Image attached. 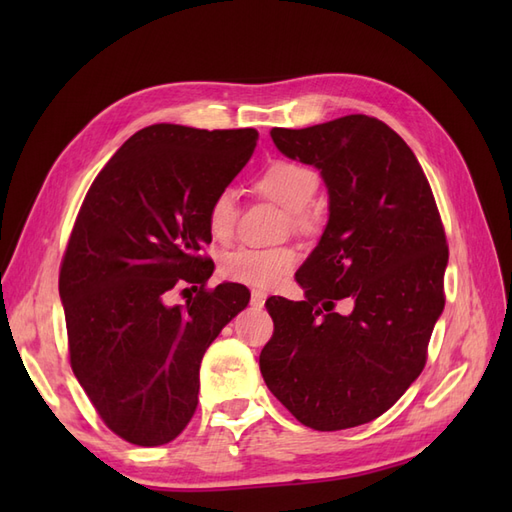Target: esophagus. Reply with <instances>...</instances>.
<instances>
[{
	"label": "esophagus",
	"mask_w": 512,
	"mask_h": 512,
	"mask_svg": "<svg viewBox=\"0 0 512 512\" xmlns=\"http://www.w3.org/2000/svg\"><path fill=\"white\" fill-rule=\"evenodd\" d=\"M265 301H267V292H262V290L252 292V305L254 307H262V305H265Z\"/></svg>",
	"instance_id": "obj_1"
}]
</instances>
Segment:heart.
Masks as SVG:
<instances>
[{
    "mask_svg": "<svg viewBox=\"0 0 512 512\" xmlns=\"http://www.w3.org/2000/svg\"><path fill=\"white\" fill-rule=\"evenodd\" d=\"M254 188L271 198L273 203L284 207L290 215L294 228L312 226V203L318 192V175L312 168L297 162L277 160L269 164L256 177ZM237 220V200L232 190H222L213 196L207 211V226L215 241H230L235 232ZM297 252L288 245L280 247H243V250L230 252L222 260V273L232 282L247 284L254 288H273L282 284L297 265Z\"/></svg>",
    "mask_w": 512,
    "mask_h": 512,
    "instance_id": "1",
    "label": "heart"
}]
</instances>
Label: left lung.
<instances>
[{"label":"left lung","instance_id":"1","mask_svg":"<svg viewBox=\"0 0 512 512\" xmlns=\"http://www.w3.org/2000/svg\"><path fill=\"white\" fill-rule=\"evenodd\" d=\"M271 138L286 158L320 170L329 222L297 271L305 301H267L275 329L260 374L307 427L363 425L421 376L444 309L448 247L436 200L412 149L376 117L273 128ZM346 296L353 312L333 313Z\"/></svg>","mask_w":512,"mask_h":512}]
</instances>
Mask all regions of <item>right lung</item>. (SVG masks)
I'll return each mask as SVG.
<instances>
[{"mask_svg": "<svg viewBox=\"0 0 512 512\" xmlns=\"http://www.w3.org/2000/svg\"><path fill=\"white\" fill-rule=\"evenodd\" d=\"M254 128L138 130L91 183L59 271L70 365L106 427L138 446L175 440L198 404L200 361L250 303L205 288L207 211L252 158ZM197 294L168 306L175 285ZM188 290V288H185Z\"/></svg>", "mask_w": 512, "mask_h": 512, "instance_id": "obj_1", "label": "right lung"}]
</instances>
